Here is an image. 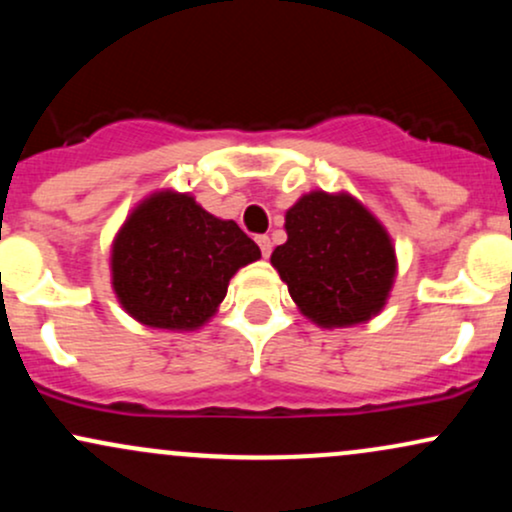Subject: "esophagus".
<instances>
[{
	"label": "esophagus",
	"mask_w": 512,
	"mask_h": 512,
	"mask_svg": "<svg viewBox=\"0 0 512 512\" xmlns=\"http://www.w3.org/2000/svg\"><path fill=\"white\" fill-rule=\"evenodd\" d=\"M257 245H260V250H262L264 257L272 255V240H269V236H260V238H257Z\"/></svg>",
	"instance_id": "34e87169"
}]
</instances>
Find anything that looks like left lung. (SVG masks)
I'll use <instances>...</instances> for the list:
<instances>
[{
  "label": "left lung",
  "instance_id": "obj_1",
  "mask_svg": "<svg viewBox=\"0 0 512 512\" xmlns=\"http://www.w3.org/2000/svg\"><path fill=\"white\" fill-rule=\"evenodd\" d=\"M272 267L317 327H354L385 308L397 276L387 228L349 192L313 190L286 211Z\"/></svg>",
  "mask_w": 512,
  "mask_h": 512
}]
</instances>
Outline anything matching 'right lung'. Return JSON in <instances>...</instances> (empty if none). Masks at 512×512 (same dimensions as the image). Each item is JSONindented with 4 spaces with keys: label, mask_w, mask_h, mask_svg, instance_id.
Returning a JSON list of instances; mask_svg holds the SVG:
<instances>
[{
    "label": "right lung",
    "mask_w": 512,
    "mask_h": 512,
    "mask_svg": "<svg viewBox=\"0 0 512 512\" xmlns=\"http://www.w3.org/2000/svg\"><path fill=\"white\" fill-rule=\"evenodd\" d=\"M260 257L236 221L209 214L190 192L158 190L115 233L110 276L117 301L134 320L190 332L216 315L233 274Z\"/></svg>",
    "instance_id": "obj_1"
}]
</instances>
